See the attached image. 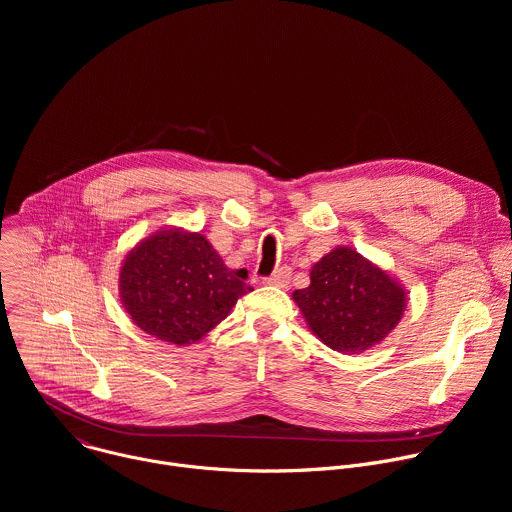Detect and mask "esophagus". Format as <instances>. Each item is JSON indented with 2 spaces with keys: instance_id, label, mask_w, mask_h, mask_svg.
<instances>
[{
  "instance_id": "esophagus-1",
  "label": "esophagus",
  "mask_w": 512,
  "mask_h": 512,
  "mask_svg": "<svg viewBox=\"0 0 512 512\" xmlns=\"http://www.w3.org/2000/svg\"><path fill=\"white\" fill-rule=\"evenodd\" d=\"M289 277H291V269L289 267H279L273 271V275L265 277L263 283L267 285H275V287H287L289 283Z\"/></svg>"
}]
</instances>
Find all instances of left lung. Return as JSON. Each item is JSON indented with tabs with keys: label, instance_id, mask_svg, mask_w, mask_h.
<instances>
[{
	"label": "left lung",
	"instance_id": "obj_1",
	"mask_svg": "<svg viewBox=\"0 0 512 512\" xmlns=\"http://www.w3.org/2000/svg\"><path fill=\"white\" fill-rule=\"evenodd\" d=\"M308 328L332 350L360 354L381 344L401 322L407 291L383 267L352 247H336L294 291Z\"/></svg>",
	"mask_w": 512,
	"mask_h": 512
}]
</instances>
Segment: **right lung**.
I'll list each match as a JSON object with an SVG mask.
<instances>
[{
    "label": "right lung",
    "mask_w": 512,
    "mask_h": 512,
    "mask_svg": "<svg viewBox=\"0 0 512 512\" xmlns=\"http://www.w3.org/2000/svg\"><path fill=\"white\" fill-rule=\"evenodd\" d=\"M245 269H229L200 233L168 227L141 239L119 269V296L137 328L186 346L249 294Z\"/></svg>",
    "instance_id": "right-lung-1"
}]
</instances>
